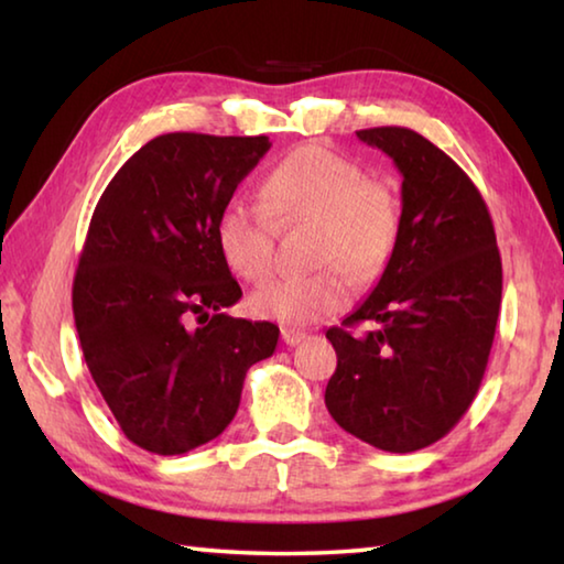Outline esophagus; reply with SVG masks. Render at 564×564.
<instances>
[{"instance_id": "34e87169", "label": "esophagus", "mask_w": 564, "mask_h": 564, "mask_svg": "<svg viewBox=\"0 0 564 564\" xmlns=\"http://www.w3.org/2000/svg\"><path fill=\"white\" fill-rule=\"evenodd\" d=\"M281 338H283L285 346H299V343L308 338V333L295 330V328H281Z\"/></svg>"}]
</instances>
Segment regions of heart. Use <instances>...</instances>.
I'll return each instance as SVG.
<instances>
[{
  "mask_svg": "<svg viewBox=\"0 0 564 564\" xmlns=\"http://www.w3.org/2000/svg\"><path fill=\"white\" fill-rule=\"evenodd\" d=\"M260 206L228 202L216 218L224 263L246 281H263L275 265V224H316L313 256L330 263L311 275H283L256 289L248 305L259 318L313 326L346 311L356 280L373 281L393 259L400 206L386 184L328 147L303 144L285 154L259 186Z\"/></svg>",
  "mask_w": 564,
  "mask_h": 564,
  "instance_id": "heart-1",
  "label": "heart"
}]
</instances>
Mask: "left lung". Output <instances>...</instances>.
Returning <instances> with one entry per match:
<instances>
[{"label": "left lung", "mask_w": 564, "mask_h": 564, "mask_svg": "<svg viewBox=\"0 0 564 564\" xmlns=\"http://www.w3.org/2000/svg\"><path fill=\"white\" fill-rule=\"evenodd\" d=\"M393 159L403 212L393 259L366 301L328 328L338 356L326 408L388 453L433 445L470 408L498 326L502 263L492 218L465 171L417 131H356ZM376 322L356 337L347 328Z\"/></svg>", "instance_id": "1"}]
</instances>
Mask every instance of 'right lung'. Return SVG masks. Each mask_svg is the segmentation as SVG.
Here are the masks:
<instances>
[{"label": "right lung", "mask_w": 564, "mask_h": 564, "mask_svg": "<svg viewBox=\"0 0 564 564\" xmlns=\"http://www.w3.org/2000/svg\"><path fill=\"white\" fill-rule=\"evenodd\" d=\"M269 149V137L164 133L94 208L72 289L76 333L123 435L149 453L181 455L221 435L246 370L279 343L273 323L224 313L243 293L214 236Z\"/></svg>", "instance_id": "right-lung-1"}]
</instances>
